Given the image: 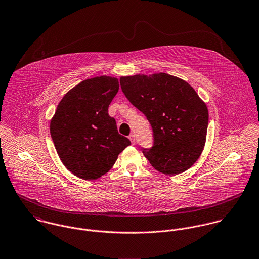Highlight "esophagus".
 Segmentation results:
<instances>
[{
  "instance_id": "obj_1",
  "label": "esophagus",
  "mask_w": 259,
  "mask_h": 259,
  "mask_svg": "<svg viewBox=\"0 0 259 259\" xmlns=\"http://www.w3.org/2000/svg\"><path fill=\"white\" fill-rule=\"evenodd\" d=\"M129 139H130V141H131V143L133 144V145L135 144V136H134L133 134H130V135H129Z\"/></svg>"
}]
</instances>
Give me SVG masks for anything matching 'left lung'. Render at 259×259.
I'll list each match as a JSON object with an SVG mask.
<instances>
[{"label":"left lung","instance_id":"1","mask_svg":"<svg viewBox=\"0 0 259 259\" xmlns=\"http://www.w3.org/2000/svg\"><path fill=\"white\" fill-rule=\"evenodd\" d=\"M120 85L152 126L153 146L142 148L150 164L166 175L190 169L201 154L208 124L206 105L195 89L162 72L122 76Z\"/></svg>","mask_w":259,"mask_h":259}]
</instances>
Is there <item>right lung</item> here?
Wrapping results in <instances>:
<instances>
[{
  "label": "right lung",
  "instance_id": "1",
  "mask_svg": "<svg viewBox=\"0 0 259 259\" xmlns=\"http://www.w3.org/2000/svg\"><path fill=\"white\" fill-rule=\"evenodd\" d=\"M118 89L114 77L87 79L68 91L58 105L51 135L61 162L76 177L100 178L131 144L118 133L115 119L108 114Z\"/></svg>",
  "mask_w": 259,
  "mask_h": 259
}]
</instances>
